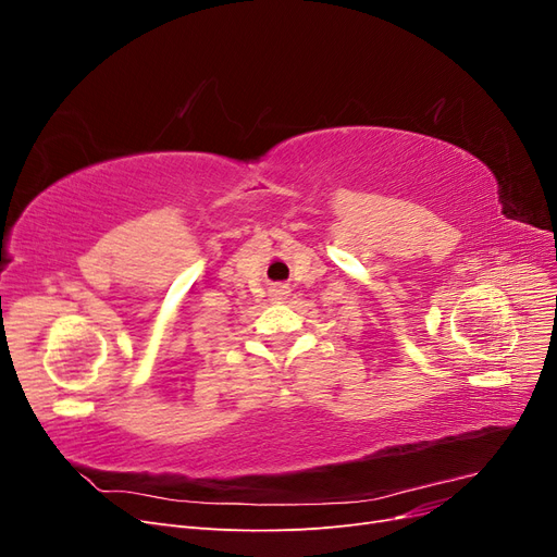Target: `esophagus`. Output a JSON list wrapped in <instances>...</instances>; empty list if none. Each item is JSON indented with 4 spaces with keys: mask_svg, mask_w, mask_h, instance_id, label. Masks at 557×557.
I'll use <instances>...</instances> for the list:
<instances>
[{
    "mask_svg": "<svg viewBox=\"0 0 557 557\" xmlns=\"http://www.w3.org/2000/svg\"><path fill=\"white\" fill-rule=\"evenodd\" d=\"M288 293H290V288H288V285H283V283H278V285H274V288H272V295L278 297V299H283Z\"/></svg>",
    "mask_w": 557,
    "mask_h": 557,
    "instance_id": "1",
    "label": "esophagus"
}]
</instances>
